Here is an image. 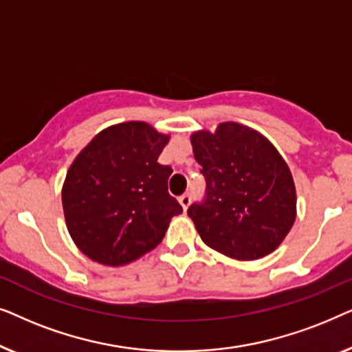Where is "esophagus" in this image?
<instances>
[{"mask_svg":"<svg viewBox=\"0 0 352 352\" xmlns=\"http://www.w3.org/2000/svg\"><path fill=\"white\" fill-rule=\"evenodd\" d=\"M190 195L189 194H184V195H181L179 197V204H181V206H182V210H187L189 208V205H190Z\"/></svg>","mask_w":352,"mask_h":352,"instance_id":"1","label":"esophagus"}]
</instances>
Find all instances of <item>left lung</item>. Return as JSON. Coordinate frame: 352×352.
I'll use <instances>...</instances> for the list:
<instances>
[{
  "mask_svg": "<svg viewBox=\"0 0 352 352\" xmlns=\"http://www.w3.org/2000/svg\"><path fill=\"white\" fill-rule=\"evenodd\" d=\"M206 181L204 204L187 214L210 248L252 261L272 253L296 218V189L287 162L256 129L235 122L190 136Z\"/></svg>",
  "mask_w": 352,
  "mask_h": 352,
  "instance_id": "1",
  "label": "left lung"
}]
</instances>
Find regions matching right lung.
<instances>
[{
	"label": "right lung",
	"instance_id": "right-lung-1",
	"mask_svg": "<svg viewBox=\"0 0 352 352\" xmlns=\"http://www.w3.org/2000/svg\"><path fill=\"white\" fill-rule=\"evenodd\" d=\"M170 141L146 122H124L91 139L67 171L62 206L80 252L123 266L152 252L182 206L168 194L170 166L158 157Z\"/></svg>",
	"mask_w": 352,
	"mask_h": 352
}]
</instances>
